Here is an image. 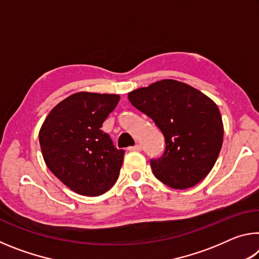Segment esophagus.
Listing matches in <instances>:
<instances>
[{
	"label": "esophagus",
	"instance_id": "1",
	"mask_svg": "<svg viewBox=\"0 0 259 259\" xmlns=\"http://www.w3.org/2000/svg\"><path fill=\"white\" fill-rule=\"evenodd\" d=\"M130 150H131V151H142V146H140L139 144H137V145L130 147Z\"/></svg>",
	"mask_w": 259,
	"mask_h": 259
}]
</instances>
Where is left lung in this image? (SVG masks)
<instances>
[{
	"instance_id": "8db88e82",
	"label": "left lung",
	"mask_w": 259,
	"mask_h": 259,
	"mask_svg": "<svg viewBox=\"0 0 259 259\" xmlns=\"http://www.w3.org/2000/svg\"><path fill=\"white\" fill-rule=\"evenodd\" d=\"M128 98L164 136V153L151 160L154 176L175 190L202 181L223 144L224 126L217 105L195 88L175 80L134 90Z\"/></svg>"
}]
</instances>
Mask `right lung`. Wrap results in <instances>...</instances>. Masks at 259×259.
Listing matches in <instances>:
<instances>
[{"label":"right lung","instance_id":"add662e5","mask_svg":"<svg viewBox=\"0 0 259 259\" xmlns=\"http://www.w3.org/2000/svg\"><path fill=\"white\" fill-rule=\"evenodd\" d=\"M119 100V95L74 94L43 122L38 140L46 164L78 194L102 195L119 178L124 151L100 130Z\"/></svg>","mask_w":259,"mask_h":259}]
</instances>
